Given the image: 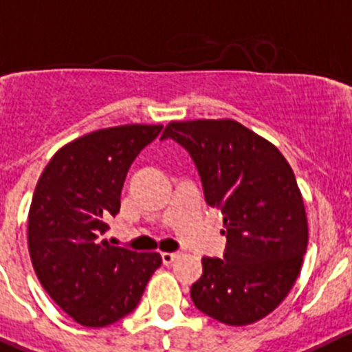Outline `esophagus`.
Masks as SVG:
<instances>
[{"mask_svg":"<svg viewBox=\"0 0 352 352\" xmlns=\"http://www.w3.org/2000/svg\"><path fill=\"white\" fill-rule=\"evenodd\" d=\"M160 257H162L164 264H170V263H174V261L178 259L179 252H162V254H160Z\"/></svg>","mask_w":352,"mask_h":352,"instance_id":"obj_1","label":"esophagus"}]
</instances>
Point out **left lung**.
Masks as SVG:
<instances>
[{"instance_id":"8db88e82","label":"left lung","mask_w":352,"mask_h":352,"mask_svg":"<svg viewBox=\"0 0 352 352\" xmlns=\"http://www.w3.org/2000/svg\"><path fill=\"white\" fill-rule=\"evenodd\" d=\"M192 155L210 207L223 214V257H202L190 296L232 327L273 313L289 296L307 249V217L296 176L276 146L233 119L173 120L162 133Z\"/></svg>"}]
</instances>
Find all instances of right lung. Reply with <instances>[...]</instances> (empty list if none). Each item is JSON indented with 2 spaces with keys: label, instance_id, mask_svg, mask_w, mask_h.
I'll use <instances>...</instances> for the list:
<instances>
[{
  "label": "right lung",
  "instance_id": "obj_1",
  "mask_svg": "<svg viewBox=\"0 0 352 352\" xmlns=\"http://www.w3.org/2000/svg\"><path fill=\"white\" fill-rule=\"evenodd\" d=\"M162 124L98 129L56 150L32 195L28 247L36 276L56 306L82 327L116 323L138 306L159 252L107 242L133 160Z\"/></svg>",
  "mask_w": 352,
  "mask_h": 352
}]
</instances>
